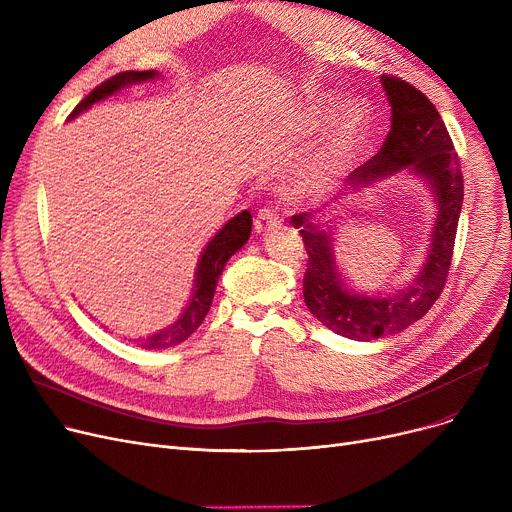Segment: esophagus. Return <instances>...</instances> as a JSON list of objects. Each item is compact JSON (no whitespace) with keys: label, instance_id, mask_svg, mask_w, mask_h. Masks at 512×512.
Returning <instances> with one entry per match:
<instances>
[{"label":"esophagus","instance_id":"1","mask_svg":"<svg viewBox=\"0 0 512 512\" xmlns=\"http://www.w3.org/2000/svg\"><path fill=\"white\" fill-rule=\"evenodd\" d=\"M278 226H280V218H278V213L274 209H261L257 218H255V232L257 234H265V232H270Z\"/></svg>","mask_w":512,"mask_h":512}]
</instances>
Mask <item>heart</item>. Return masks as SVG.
Listing matches in <instances>:
<instances>
[{"label":"heart","instance_id":"b5f03b06","mask_svg":"<svg viewBox=\"0 0 512 512\" xmlns=\"http://www.w3.org/2000/svg\"><path fill=\"white\" fill-rule=\"evenodd\" d=\"M334 95L313 91L305 99L303 126L313 130L326 120ZM369 130V107L361 99H344L334 107L321 141L290 170L284 193L294 203H305L330 193L353 164Z\"/></svg>","mask_w":512,"mask_h":512}]
</instances>
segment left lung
<instances>
[{"instance_id":"left-lung-1","label":"left lung","mask_w":512,"mask_h":512,"mask_svg":"<svg viewBox=\"0 0 512 512\" xmlns=\"http://www.w3.org/2000/svg\"><path fill=\"white\" fill-rule=\"evenodd\" d=\"M380 80L392 112L390 132L382 149L346 180L353 195L398 172H409L427 186L436 220L419 272L394 292H357L342 274L336 255L342 215L336 213L324 222L305 211L290 218L309 255L303 280L307 309L338 336L363 342L407 330L436 303L448 276L463 207L461 161L434 103L396 76Z\"/></svg>"}]
</instances>
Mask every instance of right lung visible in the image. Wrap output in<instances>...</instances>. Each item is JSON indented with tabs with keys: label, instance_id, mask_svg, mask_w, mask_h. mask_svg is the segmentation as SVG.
Listing matches in <instances>:
<instances>
[{
	"label": "right lung",
	"instance_id": "right-lung-1",
	"mask_svg": "<svg viewBox=\"0 0 512 512\" xmlns=\"http://www.w3.org/2000/svg\"><path fill=\"white\" fill-rule=\"evenodd\" d=\"M159 76L161 74L155 70H145V72L128 70V72H120L112 78H107L105 83L95 87L83 101L74 107V112L68 116V122L83 112L91 110L95 103L110 99L112 95H118L120 91L130 89L132 85L149 83V80H155ZM251 226H253V218H251V213L245 209V211L236 213L234 218H230L218 232L211 236V240L207 242L199 261H197L193 292H191V299H188L184 311L168 328L157 330V332L149 334L147 338H139L137 342L141 348H147V351H159V348L176 346V344L184 342L203 324V319L213 301L215 286H218V280L224 272V267L234 253H238L242 247L247 245V240L251 236Z\"/></svg>",
	"mask_w": 512,
	"mask_h": 512
}]
</instances>
